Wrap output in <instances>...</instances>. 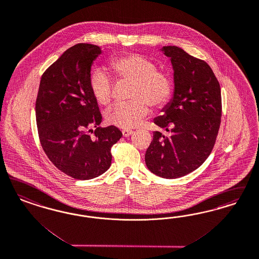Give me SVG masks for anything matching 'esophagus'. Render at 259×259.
<instances>
[{
  "label": "esophagus",
  "mask_w": 259,
  "mask_h": 259,
  "mask_svg": "<svg viewBox=\"0 0 259 259\" xmlns=\"http://www.w3.org/2000/svg\"><path fill=\"white\" fill-rule=\"evenodd\" d=\"M133 133H134V132H133L132 130H127V129H125V130L122 131V135H123L124 137H129V136H131Z\"/></svg>",
  "instance_id": "esophagus-1"
}]
</instances>
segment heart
Masks as SVG:
<instances>
[{"label": "heart", "mask_w": 259, "mask_h": 259, "mask_svg": "<svg viewBox=\"0 0 259 259\" xmlns=\"http://www.w3.org/2000/svg\"><path fill=\"white\" fill-rule=\"evenodd\" d=\"M110 71L118 81L132 82L129 98L132 101L116 104L106 115L110 124L118 128H134L149 114V106L159 108L169 100L172 81L164 71L142 54H129L110 62ZM91 91L99 104L109 106L114 99V83L104 71L91 77Z\"/></svg>", "instance_id": "1"}]
</instances>
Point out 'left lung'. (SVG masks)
<instances>
[{
	"instance_id": "8db88e82",
	"label": "left lung",
	"mask_w": 259,
	"mask_h": 259,
	"mask_svg": "<svg viewBox=\"0 0 259 259\" xmlns=\"http://www.w3.org/2000/svg\"><path fill=\"white\" fill-rule=\"evenodd\" d=\"M174 71V94L154 123L145 163L155 175L183 177L197 169L212 151L222 116L221 89L211 68L176 46L162 47Z\"/></svg>"
}]
</instances>
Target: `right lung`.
<instances>
[{
    "label": "right lung",
    "instance_id": "1",
    "mask_svg": "<svg viewBox=\"0 0 259 259\" xmlns=\"http://www.w3.org/2000/svg\"><path fill=\"white\" fill-rule=\"evenodd\" d=\"M101 49L77 44L43 73L36 98V123L41 145L54 165L72 178L90 180L111 165L112 146L122 133L102 120L91 91V67ZM97 129L91 137L90 128Z\"/></svg>",
    "mask_w": 259,
    "mask_h": 259
}]
</instances>
